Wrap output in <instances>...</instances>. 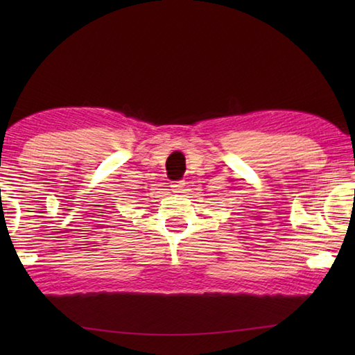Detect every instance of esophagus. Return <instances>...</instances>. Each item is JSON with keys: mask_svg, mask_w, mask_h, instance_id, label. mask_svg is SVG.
<instances>
[{"mask_svg": "<svg viewBox=\"0 0 355 355\" xmlns=\"http://www.w3.org/2000/svg\"><path fill=\"white\" fill-rule=\"evenodd\" d=\"M186 186H187L186 182H177V183L171 184L172 192H173V193H178V195H183V193L187 192V187H186Z\"/></svg>", "mask_w": 355, "mask_h": 355, "instance_id": "1", "label": "esophagus"}]
</instances>
